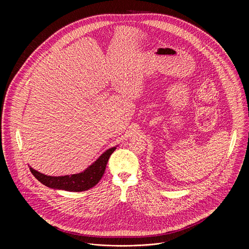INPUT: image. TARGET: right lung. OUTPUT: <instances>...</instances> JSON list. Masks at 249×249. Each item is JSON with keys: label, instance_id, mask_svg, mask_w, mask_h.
Instances as JSON below:
<instances>
[{"label": "right lung", "instance_id": "obj_1", "mask_svg": "<svg viewBox=\"0 0 249 249\" xmlns=\"http://www.w3.org/2000/svg\"><path fill=\"white\" fill-rule=\"evenodd\" d=\"M116 147L105 151L93 163L80 173L64 176H50L33 169L31 166H29V169L35 178L49 188L70 192L86 191L99 182L104 174L109 157L116 150Z\"/></svg>", "mask_w": 249, "mask_h": 249}]
</instances>
